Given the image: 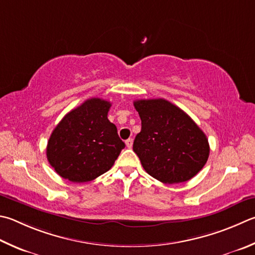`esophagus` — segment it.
I'll return each mask as SVG.
<instances>
[{"label":"esophagus","mask_w":255,"mask_h":255,"mask_svg":"<svg viewBox=\"0 0 255 255\" xmlns=\"http://www.w3.org/2000/svg\"><path fill=\"white\" fill-rule=\"evenodd\" d=\"M126 146L128 148H131L132 147V139H131V138H129V139L126 140Z\"/></svg>","instance_id":"obj_1"}]
</instances>
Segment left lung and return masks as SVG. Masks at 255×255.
<instances>
[{
    "label": "left lung",
    "mask_w": 255,
    "mask_h": 255,
    "mask_svg": "<svg viewBox=\"0 0 255 255\" xmlns=\"http://www.w3.org/2000/svg\"><path fill=\"white\" fill-rule=\"evenodd\" d=\"M133 106L141 119V130L132 149L148 174L164 184H177L204 167L210 145L186 113L161 98L136 100Z\"/></svg>",
    "instance_id": "1"
}]
</instances>
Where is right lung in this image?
Listing matches in <instances>:
<instances>
[{
    "label": "right lung",
    "mask_w": 255,
    "mask_h": 255,
    "mask_svg": "<svg viewBox=\"0 0 255 255\" xmlns=\"http://www.w3.org/2000/svg\"><path fill=\"white\" fill-rule=\"evenodd\" d=\"M110 107L107 100L88 99L54 128L48 140L47 158L62 178L86 183L113 167L125 142L107 117Z\"/></svg>",
    "instance_id": "obj_1"
}]
</instances>
